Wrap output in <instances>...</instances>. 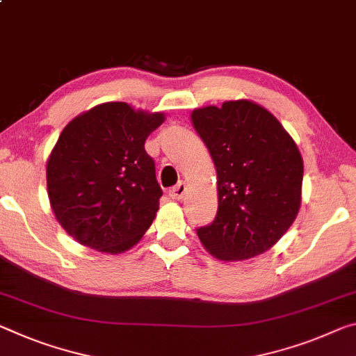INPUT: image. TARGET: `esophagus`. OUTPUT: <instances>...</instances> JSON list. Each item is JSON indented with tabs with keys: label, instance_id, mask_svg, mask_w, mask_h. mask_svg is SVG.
<instances>
[{
	"label": "esophagus",
	"instance_id": "34e87169",
	"mask_svg": "<svg viewBox=\"0 0 356 356\" xmlns=\"http://www.w3.org/2000/svg\"><path fill=\"white\" fill-rule=\"evenodd\" d=\"M187 193V185H185L184 182H179L176 187H172L171 190H169V196H171V200H182L184 195Z\"/></svg>",
	"mask_w": 356,
	"mask_h": 356
}]
</instances>
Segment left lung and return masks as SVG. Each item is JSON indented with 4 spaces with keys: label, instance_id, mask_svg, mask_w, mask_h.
I'll list each match as a JSON object with an SVG mask.
<instances>
[{
    "label": "left lung",
    "instance_id": "1",
    "mask_svg": "<svg viewBox=\"0 0 356 356\" xmlns=\"http://www.w3.org/2000/svg\"><path fill=\"white\" fill-rule=\"evenodd\" d=\"M217 168L218 209L196 228L206 249L236 261L269 250L301 206L302 158L269 111L252 101H227L191 114Z\"/></svg>",
    "mask_w": 356,
    "mask_h": 356
}]
</instances>
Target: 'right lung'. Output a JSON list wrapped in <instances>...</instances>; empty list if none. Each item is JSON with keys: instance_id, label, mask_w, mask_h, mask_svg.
I'll list each match as a JSON object with an SVG mask.
<instances>
[{"instance_id": "right-lung-1", "label": "right lung", "mask_w": 356, "mask_h": 356, "mask_svg": "<svg viewBox=\"0 0 356 356\" xmlns=\"http://www.w3.org/2000/svg\"><path fill=\"white\" fill-rule=\"evenodd\" d=\"M163 120L158 112L104 103L61 131L47 161L49 200L61 227L82 245L120 253L149 229L163 190L144 144Z\"/></svg>"}]
</instances>
